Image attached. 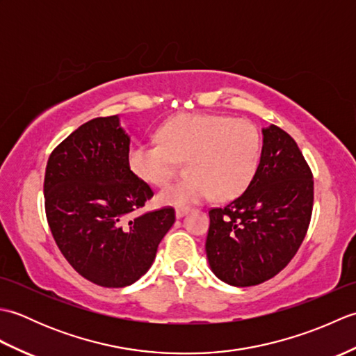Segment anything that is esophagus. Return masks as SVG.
<instances>
[{"mask_svg":"<svg viewBox=\"0 0 356 356\" xmlns=\"http://www.w3.org/2000/svg\"><path fill=\"white\" fill-rule=\"evenodd\" d=\"M188 211H190V208H177L176 209V217L177 218H182L184 216L188 214Z\"/></svg>","mask_w":356,"mask_h":356,"instance_id":"obj_1","label":"esophagus"}]
</instances>
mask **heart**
Wrapping results in <instances>:
<instances>
[{
    "label": "heart",
    "instance_id": "b5f03b06",
    "mask_svg": "<svg viewBox=\"0 0 356 356\" xmlns=\"http://www.w3.org/2000/svg\"><path fill=\"white\" fill-rule=\"evenodd\" d=\"M159 143L138 142L128 151V166L143 182H170L176 162L186 161L188 176L157 194L163 207L186 208L208 200H228L251 185L261 157V136L246 119L203 113L174 116L157 130Z\"/></svg>",
    "mask_w": 356,
    "mask_h": 356
}]
</instances>
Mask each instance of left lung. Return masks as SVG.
<instances>
[{
  "mask_svg": "<svg viewBox=\"0 0 356 356\" xmlns=\"http://www.w3.org/2000/svg\"><path fill=\"white\" fill-rule=\"evenodd\" d=\"M261 133L251 185L226 207L209 211V268L237 287L260 284L284 269L303 243L312 216V171L297 142L277 125Z\"/></svg>",
  "mask_w": 356,
  "mask_h": 356,
  "instance_id": "obj_1",
  "label": "left lung"
}]
</instances>
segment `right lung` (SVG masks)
I'll use <instances>...</instances> for the list:
<instances>
[{"mask_svg":"<svg viewBox=\"0 0 356 356\" xmlns=\"http://www.w3.org/2000/svg\"><path fill=\"white\" fill-rule=\"evenodd\" d=\"M128 151L119 116L96 118L59 143L45 168L51 236L78 274L104 287L138 282L176 222L171 207L131 217L153 190L131 172Z\"/></svg>","mask_w":356,"mask_h":356,"instance_id":"add662e5","label":"right lung"}]
</instances>
